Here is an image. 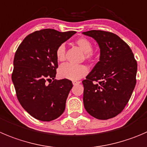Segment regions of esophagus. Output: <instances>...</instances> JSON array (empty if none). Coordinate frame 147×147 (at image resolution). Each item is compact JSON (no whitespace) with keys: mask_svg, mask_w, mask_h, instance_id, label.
<instances>
[{"mask_svg":"<svg viewBox=\"0 0 147 147\" xmlns=\"http://www.w3.org/2000/svg\"><path fill=\"white\" fill-rule=\"evenodd\" d=\"M80 81H76V80L72 81V84H73L74 85H78V84H80Z\"/></svg>","mask_w":147,"mask_h":147,"instance_id":"1","label":"esophagus"}]
</instances>
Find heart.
I'll return each instance as SVG.
<instances>
[{
	"instance_id": "heart-1",
	"label": "heart",
	"mask_w": 147,
	"mask_h": 147,
	"mask_svg": "<svg viewBox=\"0 0 147 147\" xmlns=\"http://www.w3.org/2000/svg\"><path fill=\"white\" fill-rule=\"evenodd\" d=\"M76 44L85 53V58L88 59L92 57V45L89 39L85 37L79 38L76 40ZM55 55L58 62H62L65 59V46L62 44L56 49ZM88 69L85 65H73L70 63H66L59 67L58 70V75L61 78L77 80L88 74Z\"/></svg>"
}]
</instances>
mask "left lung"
I'll return each instance as SVG.
<instances>
[{
    "mask_svg": "<svg viewBox=\"0 0 147 147\" xmlns=\"http://www.w3.org/2000/svg\"><path fill=\"white\" fill-rule=\"evenodd\" d=\"M82 34L96 40L100 49V61L82 81L84 106L94 118L107 120L127 105L136 85L137 62L129 45L116 34L100 30Z\"/></svg>",
    "mask_w": 147,
    "mask_h": 147,
    "instance_id": "8db88e82",
    "label": "left lung"
}]
</instances>
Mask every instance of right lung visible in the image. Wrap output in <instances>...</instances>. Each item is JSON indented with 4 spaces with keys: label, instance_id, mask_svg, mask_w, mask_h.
Segmentation results:
<instances>
[{
    "label": "right lung",
    "instance_id": "1",
    "mask_svg": "<svg viewBox=\"0 0 147 147\" xmlns=\"http://www.w3.org/2000/svg\"><path fill=\"white\" fill-rule=\"evenodd\" d=\"M75 33L52 28L36 31L25 37L16 52L11 78L17 98L36 119L51 121L65 111L73 85L67 79H55L58 67L55 52Z\"/></svg>",
    "mask_w": 147,
    "mask_h": 147
}]
</instances>
